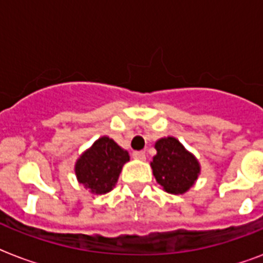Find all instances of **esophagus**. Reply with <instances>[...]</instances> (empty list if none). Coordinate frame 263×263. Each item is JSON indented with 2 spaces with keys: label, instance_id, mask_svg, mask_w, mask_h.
Here are the masks:
<instances>
[{
  "label": "esophagus",
  "instance_id": "esophagus-1",
  "mask_svg": "<svg viewBox=\"0 0 263 263\" xmlns=\"http://www.w3.org/2000/svg\"><path fill=\"white\" fill-rule=\"evenodd\" d=\"M132 157H134L135 160H139V161L146 160V154H144L143 152H134L132 153Z\"/></svg>",
  "mask_w": 263,
  "mask_h": 263
}]
</instances>
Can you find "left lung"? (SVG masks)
Returning <instances> with one entry per match:
<instances>
[{
    "label": "left lung",
    "mask_w": 263,
    "mask_h": 263,
    "mask_svg": "<svg viewBox=\"0 0 263 263\" xmlns=\"http://www.w3.org/2000/svg\"><path fill=\"white\" fill-rule=\"evenodd\" d=\"M157 154L150 162L153 175L164 191L183 195L196 183L200 175V164L173 136H165L156 142Z\"/></svg>",
    "instance_id": "left-lung-1"
}]
</instances>
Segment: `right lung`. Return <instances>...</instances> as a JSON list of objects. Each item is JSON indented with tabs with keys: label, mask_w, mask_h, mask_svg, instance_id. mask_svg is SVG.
<instances>
[{
	"label": "right lung",
	"mask_w": 263,
	"mask_h": 263,
	"mask_svg": "<svg viewBox=\"0 0 263 263\" xmlns=\"http://www.w3.org/2000/svg\"><path fill=\"white\" fill-rule=\"evenodd\" d=\"M128 161L127 150L109 136H101L76 160V179L88 192L103 195L115 188L120 172Z\"/></svg>",
	"instance_id": "obj_1"
}]
</instances>
